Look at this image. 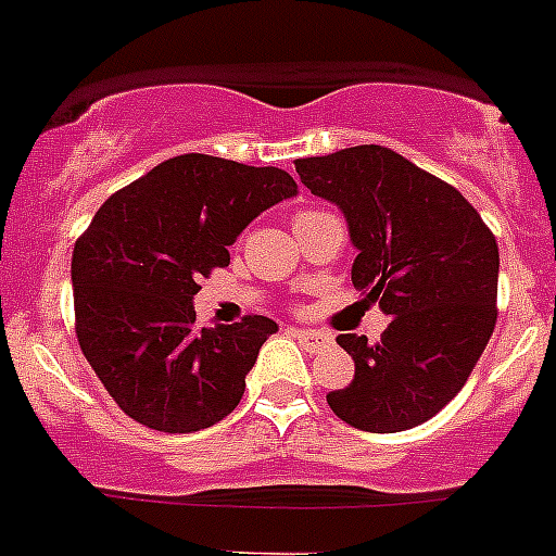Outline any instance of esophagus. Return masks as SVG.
<instances>
[{
	"label": "esophagus",
	"instance_id": "obj_1",
	"mask_svg": "<svg viewBox=\"0 0 556 556\" xmlns=\"http://www.w3.org/2000/svg\"><path fill=\"white\" fill-rule=\"evenodd\" d=\"M292 337L312 353H320L331 345V337H328V333L312 331V328H292Z\"/></svg>",
	"mask_w": 556,
	"mask_h": 556
}]
</instances>
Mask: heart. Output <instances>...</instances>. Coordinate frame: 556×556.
I'll use <instances>...</instances> for the list:
<instances>
[{
  "instance_id": "heart-1",
  "label": "heart",
  "mask_w": 556,
  "mask_h": 556,
  "mask_svg": "<svg viewBox=\"0 0 556 556\" xmlns=\"http://www.w3.org/2000/svg\"><path fill=\"white\" fill-rule=\"evenodd\" d=\"M303 214H308V211H301V214H298V217H303Z\"/></svg>"
}]
</instances>
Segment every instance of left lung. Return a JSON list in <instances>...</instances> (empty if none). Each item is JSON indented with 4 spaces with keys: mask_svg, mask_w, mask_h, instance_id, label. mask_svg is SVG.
Masks as SVG:
<instances>
[{
    "mask_svg": "<svg viewBox=\"0 0 556 556\" xmlns=\"http://www.w3.org/2000/svg\"><path fill=\"white\" fill-rule=\"evenodd\" d=\"M312 194L339 205L353 248L351 281L390 314L378 345L339 333L353 381L328 392L333 415L392 434L426 424L465 387L495 328L498 244L454 186L390 147L298 159Z\"/></svg>",
    "mask_w": 556,
    "mask_h": 556,
    "instance_id": "obj_1",
    "label": "left lung"
}]
</instances>
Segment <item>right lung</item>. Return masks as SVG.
I'll list each match as a JSON object with an SVG mask.
<instances>
[{
  "label": "right lung",
  "mask_w": 556,
  "mask_h": 556,
  "mask_svg": "<svg viewBox=\"0 0 556 556\" xmlns=\"http://www.w3.org/2000/svg\"><path fill=\"white\" fill-rule=\"evenodd\" d=\"M294 194L298 184L278 166L189 152L111 194L77 239V342L136 424L189 434L239 406L244 376L278 326L253 314L198 328V281L228 267L236 236Z\"/></svg>",
  "instance_id": "obj_1"
}]
</instances>
